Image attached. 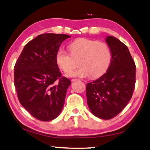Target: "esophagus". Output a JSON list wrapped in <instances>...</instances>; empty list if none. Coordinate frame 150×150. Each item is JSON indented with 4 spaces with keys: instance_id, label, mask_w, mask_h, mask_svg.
Returning <instances> with one entry per match:
<instances>
[{
    "instance_id": "esophagus-1",
    "label": "esophagus",
    "mask_w": 150,
    "mask_h": 150,
    "mask_svg": "<svg viewBox=\"0 0 150 150\" xmlns=\"http://www.w3.org/2000/svg\"><path fill=\"white\" fill-rule=\"evenodd\" d=\"M77 81V79H71L72 82H74V81Z\"/></svg>"
}]
</instances>
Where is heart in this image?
I'll return each instance as SVG.
<instances>
[{
  "label": "heart",
  "instance_id": "b5f03b06",
  "mask_svg": "<svg viewBox=\"0 0 150 150\" xmlns=\"http://www.w3.org/2000/svg\"><path fill=\"white\" fill-rule=\"evenodd\" d=\"M71 54L63 48L56 53V62L63 71L67 72L73 67L74 59L80 58V67L67 73L68 77H98L108 69L111 61V52L108 45L94 40L79 38L69 45Z\"/></svg>",
  "mask_w": 150,
  "mask_h": 150
}]
</instances>
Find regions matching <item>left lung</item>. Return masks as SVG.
Returning a JSON list of instances; mask_svg holds the SVG:
<instances>
[{
    "instance_id": "left-lung-1",
    "label": "left lung",
    "mask_w": 150,
    "mask_h": 150,
    "mask_svg": "<svg viewBox=\"0 0 150 150\" xmlns=\"http://www.w3.org/2000/svg\"><path fill=\"white\" fill-rule=\"evenodd\" d=\"M111 52L108 70L86 85L90 110L96 117L108 120L118 115L132 96L136 83V65L126 45L113 36L106 37Z\"/></svg>"
}]
</instances>
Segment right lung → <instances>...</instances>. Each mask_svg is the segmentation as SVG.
<instances>
[{
	"mask_svg": "<svg viewBox=\"0 0 150 150\" xmlns=\"http://www.w3.org/2000/svg\"><path fill=\"white\" fill-rule=\"evenodd\" d=\"M69 35L43 34L25 45L14 65V81L22 106L41 121L57 118L64 105L66 92L71 84L62 77L56 53Z\"/></svg>",
	"mask_w": 150,
	"mask_h": 150,
	"instance_id": "add662e5",
	"label": "right lung"
}]
</instances>
